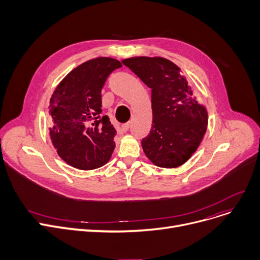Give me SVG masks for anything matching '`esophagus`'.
Wrapping results in <instances>:
<instances>
[{
    "instance_id": "1",
    "label": "esophagus",
    "mask_w": 260,
    "mask_h": 260,
    "mask_svg": "<svg viewBox=\"0 0 260 260\" xmlns=\"http://www.w3.org/2000/svg\"><path fill=\"white\" fill-rule=\"evenodd\" d=\"M129 128V123H124V124L121 125V131L122 132H127Z\"/></svg>"
}]
</instances>
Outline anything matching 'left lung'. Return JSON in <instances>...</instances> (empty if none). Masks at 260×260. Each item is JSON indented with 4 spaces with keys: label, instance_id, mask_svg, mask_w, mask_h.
Wrapping results in <instances>:
<instances>
[{
    "label": "left lung",
    "instance_id": "left-lung-1",
    "mask_svg": "<svg viewBox=\"0 0 260 260\" xmlns=\"http://www.w3.org/2000/svg\"><path fill=\"white\" fill-rule=\"evenodd\" d=\"M122 63L152 89L153 124L141 144L159 168H178L192 157L208 128L207 108L193 94L180 68L161 57H132Z\"/></svg>",
    "mask_w": 260,
    "mask_h": 260
}]
</instances>
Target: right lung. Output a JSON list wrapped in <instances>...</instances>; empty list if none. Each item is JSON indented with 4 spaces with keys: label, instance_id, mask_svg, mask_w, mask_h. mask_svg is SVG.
Returning <instances> with one entry per match:
<instances>
[{
    "label": "right lung",
    "instance_id": "1",
    "mask_svg": "<svg viewBox=\"0 0 260 260\" xmlns=\"http://www.w3.org/2000/svg\"><path fill=\"white\" fill-rule=\"evenodd\" d=\"M120 61L99 57L75 67L54 88L50 98L49 136L68 166L82 171L103 167L111 159L116 129L102 116L101 90Z\"/></svg>",
    "mask_w": 260,
    "mask_h": 260
}]
</instances>
